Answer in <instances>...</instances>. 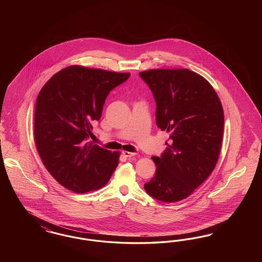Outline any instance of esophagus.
I'll return each mask as SVG.
<instances>
[{"label": "esophagus", "mask_w": 262, "mask_h": 262, "mask_svg": "<svg viewBox=\"0 0 262 262\" xmlns=\"http://www.w3.org/2000/svg\"><path fill=\"white\" fill-rule=\"evenodd\" d=\"M123 155H124L125 157H126V158H128V157L135 156L136 153H133V152H129V151H123Z\"/></svg>", "instance_id": "34e87169"}]
</instances>
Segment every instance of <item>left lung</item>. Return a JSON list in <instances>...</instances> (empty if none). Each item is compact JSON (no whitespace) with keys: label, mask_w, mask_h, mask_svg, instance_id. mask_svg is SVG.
Returning a JSON list of instances; mask_svg holds the SVG:
<instances>
[{"label":"left lung","mask_w":262,"mask_h":262,"mask_svg":"<svg viewBox=\"0 0 262 262\" xmlns=\"http://www.w3.org/2000/svg\"><path fill=\"white\" fill-rule=\"evenodd\" d=\"M139 75L156 101L158 127L170 134L161 157H152L156 172L144 189L164 202L185 200L218 162L224 129L221 101L203 76L187 69H156Z\"/></svg>","instance_id":"left-lung-1"}]
</instances>
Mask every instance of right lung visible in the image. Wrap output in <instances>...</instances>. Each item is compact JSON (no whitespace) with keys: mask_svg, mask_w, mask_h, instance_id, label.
Returning <instances> with one entry per match:
<instances>
[{"mask_svg":"<svg viewBox=\"0 0 262 262\" xmlns=\"http://www.w3.org/2000/svg\"><path fill=\"white\" fill-rule=\"evenodd\" d=\"M129 75L75 64L55 74L40 90L34 140L45 168L62 187L84 193L109 182L120 152L88 139L108 94Z\"/></svg>","mask_w":262,"mask_h":262,"instance_id":"right-lung-1","label":"right lung"}]
</instances>
